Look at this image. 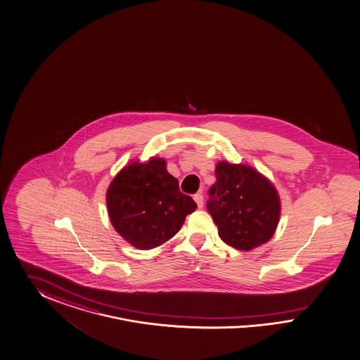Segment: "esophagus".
Listing matches in <instances>:
<instances>
[{
  "label": "esophagus",
  "mask_w": 360,
  "mask_h": 360,
  "mask_svg": "<svg viewBox=\"0 0 360 360\" xmlns=\"http://www.w3.org/2000/svg\"><path fill=\"white\" fill-rule=\"evenodd\" d=\"M194 200L196 202L198 208L203 207V195H202V194H196V195L194 196Z\"/></svg>",
  "instance_id": "obj_1"
}]
</instances>
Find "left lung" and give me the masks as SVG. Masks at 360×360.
<instances>
[{"label": "left lung", "instance_id": "left-lung-1", "mask_svg": "<svg viewBox=\"0 0 360 360\" xmlns=\"http://www.w3.org/2000/svg\"><path fill=\"white\" fill-rule=\"evenodd\" d=\"M211 186L208 212L220 239L239 251L269 241L277 229L281 203L272 182L248 165L220 161Z\"/></svg>", "mask_w": 360, "mask_h": 360}]
</instances>
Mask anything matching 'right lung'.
Returning <instances> with one entry per match:
<instances>
[{"label":"right lung","mask_w":360,"mask_h":360,"mask_svg":"<svg viewBox=\"0 0 360 360\" xmlns=\"http://www.w3.org/2000/svg\"><path fill=\"white\" fill-rule=\"evenodd\" d=\"M107 207L113 229L133 247L146 251L172 239L196 203L181 193L166 161L153 157L148 162H131L113 178Z\"/></svg>","instance_id":"1"}]
</instances>
